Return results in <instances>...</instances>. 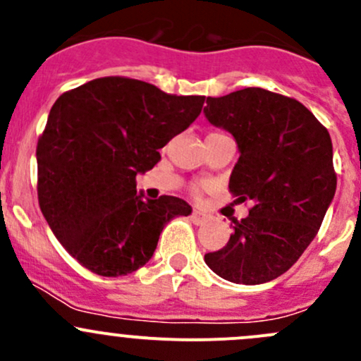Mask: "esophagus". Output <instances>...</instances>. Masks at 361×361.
I'll list each match as a JSON object with an SVG mask.
<instances>
[{
	"instance_id": "esophagus-1",
	"label": "esophagus",
	"mask_w": 361,
	"mask_h": 361,
	"mask_svg": "<svg viewBox=\"0 0 361 361\" xmlns=\"http://www.w3.org/2000/svg\"><path fill=\"white\" fill-rule=\"evenodd\" d=\"M192 221H194L195 225H202V224H206L207 221V214L206 213H202V211H199V209H194L192 211Z\"/></svg>"
}]
</instances>
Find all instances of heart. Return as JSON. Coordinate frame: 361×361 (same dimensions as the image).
Here are the masks:
<instances>
[{"instance_id": "heart-1", "label": "heart", "mask_w": 361, "mask_h": 361, "mask_svg": "<svg viewBox=\"0 0 361 361\" xmlns=\"http://www.w3.org/2000/svg\"><path fill=\"white\" fill-rule=\"evenodd\" d=\"M211 134H218V133H211Z\"/></svg>"}]
</instances>
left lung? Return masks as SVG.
I'll return each mask as SVG.
<instances>
[{"instance_id": "1", "label": "left lung", "mask_w": 361, "mask_h": 361, "mask_svg": "<svg viewBox=\"0 0 361 361\" xmlns=\"http://www.w3.org/2000/svg\"><path fill=\"white\" fill-rule=\"evenodd\" d=\"M206 104L207 122L238 143L228 188L253 206L234 220L227 246L206 253L204 262L231 283H269L311 245L334 201L332 140L304 104L271 90L248 87L207 97Z\"/></svg>"}]
</instances>
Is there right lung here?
I'll return each instance as SVG.
<instances>
[{
	"label": "right lung",
	"mask_w": 361,
	"mask_h": 361,
	"mask_svg": "<svg viewBox=\"0 0 361 361\" xmlns=\"http://www.w3.org/2000/svg\"><path fill=\"white\" fill-rule=\"evenodd\" d=\"M204 99L106 76L54 103L36 148L38 201L57 241L90 272L137 271L154 257L167 221L192 213L173 195L145 201L136 176L197 118Z\"/></svg>",
	"instance_id": "1"
}]
</instances>
